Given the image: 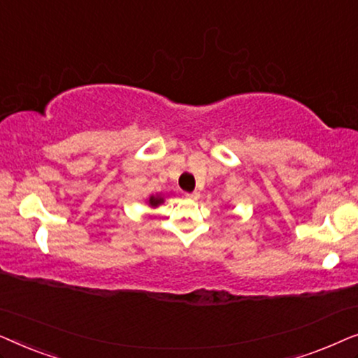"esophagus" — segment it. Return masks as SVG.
<instances>
[{
	"label": "esophagus",
	"mask_w": 358,
	"mask_h": 358,
	"mask_svg": "<svg viewBox=\"0 0 358 358\" xmlns=\"http://www.w3.org/2000/svg\"><path fill=\"white\" fill-rule=\"evenodd\" d=\"M185 197H187L189 200H197L200 197V192H197V190H194V192L185 194Z\"/></svg>",
	"instance_id": "obj_1"
}]
</instances>
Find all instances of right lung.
I'll return each mask as SVG.
<instances>
[{"instance_id": "add662e5", "label": "right lung", "mask_w": 358, "mask_h": 358, "mask_svg": "<svg viewBox=\"0 0 358 358\" xmlns=\"http://www.w3.org/2000/svg\"><path fill=\"white\" fill-rule=\"evenodd\" d=\"M163 202H164V199L161 197V195H151L150 200H148L150 207H153V208H156V207H158V205H161Z\"/></svg>"}]
</instances>
